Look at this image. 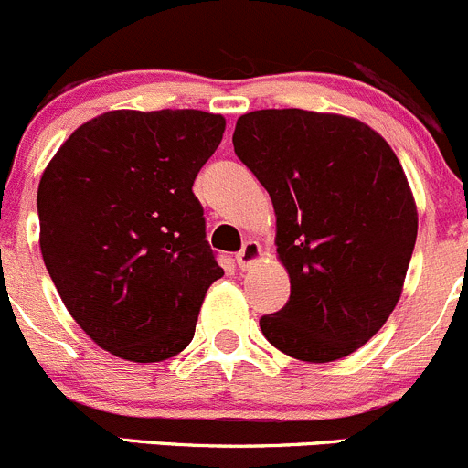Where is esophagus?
Wrapping results in <instances>:
<instances>
[{"label":"esophagus","mask_w":468,"mask_h":468,"mask_svg":"<svg viewBox=\"0 0 468 468\" xmlns=\"http://www.w3.org/2000/svg\"><path fill=\"white\" fill-rule=\"evenodd\" d=\"M261 257H263V252H261V245H259V240L248 239L243 243V248L239 250V254H236V263H239L240 271H250V268H254L259 261H261Z\"/></svg>","instance_id":"obj_1"}]
</instances>
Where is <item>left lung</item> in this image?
<instances>
[{"instance_id": "1", "label": "left lung", "mask_w": 468, "mask_h": 468, "mask_svg": "<svg viewBox=\"0 0 468 468\" xmlns=\"http://www.w3.org/2000/svg\"><path fill=\"white\" fill-rule=\"evenodd\" d=\"M234 152L277 216L289 303L263 336L303 362H335L380 332L402 293L419 229L389 143L355 118L261 109L236 120Z\"/></svg>"}]
</instances>
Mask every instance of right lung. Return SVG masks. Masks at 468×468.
Wrapping results in <instances>:
<instances>
[{"mask_svg":"<svg viewBox=\"0 0 468 468\" xmlns=\"http://www.w3.org/2000/svg\"><path fill=\"white\" fill-rule=\"evenodd\" d=\"M225 118L109 111L72 132L38 186L40 252L63 304L100 348L164 362L191 344L223 268L193 182Z\"/></svg>","mask_w":468,"mask_h":468,"instance_id":"1","label":"right lung"}]
</instances>
